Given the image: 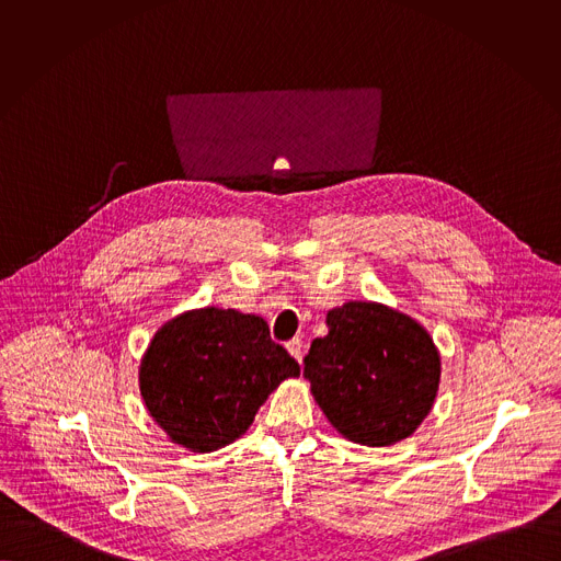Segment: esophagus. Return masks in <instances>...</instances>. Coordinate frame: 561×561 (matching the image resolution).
<instances>
[{"label": "esophagus", "instance_id": "1", "mask_svg": "<svg viewBox=\"0 0 561 561\" xmlns=\"http://www.w3.org/2000/svg\"><path fill=\"white\" fill-rule=\"evenodd\" d=\"M302 339H291L289 343H287V352L298 360V363H302Z\"/></svg>", "mask_w": 561, "mask_h": 561}]
</instances>
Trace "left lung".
Wrapping results in <instances>:
<instances>
[{"label":"left lung","instance_id":"obj_1","mask_svg":"<svg viewBox=\"0 0 561 561\" xmlns=\"http://www.w3.org/2000/svg\"><path fill=\"white\" fill-rule=\"evenodd\" d=\"M328 334L311 343L305 378L330 425L352 443L396 445L430 414L440 354L430 332L380 302L328 311Z\"/></svg>","mask_w":561,"mask_h":561}]
</instances>
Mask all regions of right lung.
Returning <instances> with one entry per match:
<instances>
[{"label":"right lung","mask_w":561,"mask_h":561,"mask_svg":"<svg viewBox=\"0 0 561 561\" xmlns=\"http://www.w3.org/2000/svg\"><path fill=\"white\" fill-rule=\"evenodd\" d=\"M300 365L267 321L236 309H192L165 321L140 360V396L165 436L194 454L218 451Z\"/></svg>","instance_id":"right-lung-1"}]
</instances>
